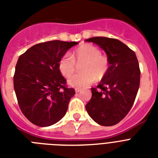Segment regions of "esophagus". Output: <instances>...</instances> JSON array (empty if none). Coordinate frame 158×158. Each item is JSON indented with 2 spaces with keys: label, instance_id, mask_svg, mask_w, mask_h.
I'll use <instances>...</instances> for the list:
<instances>
[{
  "label": "esophagus",
  "instance_id": "obj_1",
  "mask_svg": "<svg viewBox=\"0 0 158 158\" xmlns=\"http://www.w3.org/2000/svg\"><path fill=\"white\" fill-rule=\"evenodd\" d=\"M80 91H81V89H75V92H76V93H79Z\"/></svg>",
  "mask_w": 158,
  "mask_h": 158
}]
</instances>
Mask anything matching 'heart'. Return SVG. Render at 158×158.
<instances>
[{"mask_svg": "<svg viewBox=\"0 0 158 158\" xmlns=\"http://www.w3.org/2000/svg\"><path fill=\"white\" fill-rule=\"evenodd\" d=\"M84 61L82 66L83 73L77 74L69 79L70 86L75 89H83L89 86L97 79H102L108 70L107 57L101 54L98 48L92 44H82L74 49L71 56L64 55L58 63L60 73L69 78L73 75L76 69V63Z\"/></svg>", "mask_w": 158, "mask_h": 158, "instance_id": "obj_1", "label": "heart"}]
</instances>
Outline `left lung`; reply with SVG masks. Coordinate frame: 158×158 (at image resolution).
<instances>
[{
	"label": "left lung",
	"instance_id": "8db88e82",
	"mask_svg": "<svg viewBox=\"0 0 158 158\" xmlns=\"http://www.w3.org/2000/svg\"><path fill=\"white\" fill-rule=\"evenodd\" d=\"M105 51L109 67L87 103L89 116L103 126L123 120L135 102L139 88L140 69L135 52L120 41L106 37L86 39Z\"/></svg>",
	"mask_w": 158,
	"mask_h": 158
}]
</instances>
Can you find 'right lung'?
Wrapping results in <instances>:
<instances>
[{"instance_id": "1", "label": "right lung", "mask_w": 158, "mask_h": 158, "mask_svg": "<svg viewBox=\"0 0 158 158\" xmlns=\"http://www.w3.org/2000/svg\"><path fill=\"white\" fill-rule=\"evenodd\" d=\"M76 42L54 40L36 44L19 57L14 89L21 111L30 122L47 127L64 117L75 94L66 87L58 63Z\"/></svg>"}]
</instances>
